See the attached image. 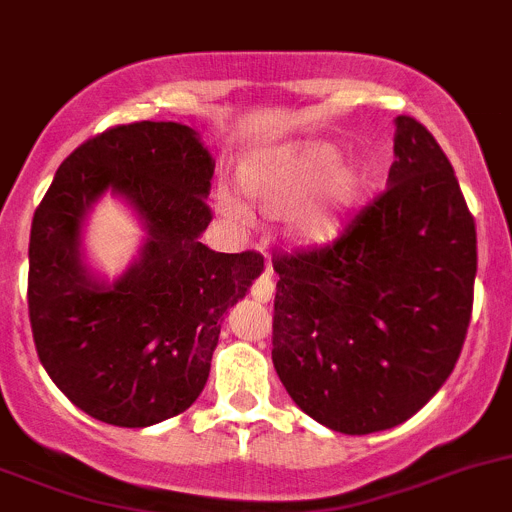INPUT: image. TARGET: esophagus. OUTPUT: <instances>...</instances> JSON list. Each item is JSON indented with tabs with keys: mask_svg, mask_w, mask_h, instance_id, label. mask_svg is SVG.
Segmentation results:
<instances>
[{
	"mask_svg": "<svg viewBox=\"0 0 512 512\" xmlns=\"http://www.w3.org/2000/svg\"><path fill=\"white\" fill-rule=\"evenodd\" d=\"M250 293L257 303H270L272 295H275V283H272L270 275H260V278L255 280V285H252Z\"/></svg>",
	"mask_w": 512,
	"mask_h": 512,
	"instance_id": "esophagus-1",
	"label": "esophagus"
}]
</instances>
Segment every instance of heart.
<instances>
[{
  "mask_svg": "<svg viewBox=\"0 0 512 512\" xmlns=\"http://www.w3.org/2000/svg\"><path fill=\"white\" fill-rule=\"evenodd\" d=\"M237 176L250 202L270 217H283L300 207L290 232L300 245L310 247L331 245L371 186L369 164L361 159L341 161V148L331 141L262 148L242 161ZM217 207L237 222L247 219L245 204L229 197L227 191L217 194Z\"/></svg>",
  "mask_w": 512,
  "mask_h": 512,
  "instance_id": "1",
  "label": "heart"
}]
</instances>
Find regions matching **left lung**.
<instances>
[{
	"label": "left lung",
	"mask_w": 512,
	"mask_h": 512,
	"mask_svg": "<svg viewBox=\"0 0 512 512\" xmlns=\"http://www.w3.org/2000/svg\"><path fill=\"white\" fill-rule=\"evenodd\" d=\"M386 191L333 245L272 260V364L323 427L407 422L455 369L472 315L475 219L432 133L396 118Z\"/></svg>",
	"instance_id": "obj_1"
}]
</instances>
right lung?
<instances>
[{
  "label": "right lung",
  "instance_id": "obj_1",
  "mask_svg": "<svg viewBox=\"0 0 512 512\" xmlns=\"http://www.w3.org/2000/svg\"><path fill=\"white\" fill-rule=\"evenodd\" d=\"M214 161L194 128L141 121L88 138L62 161L30 232L32 338L57 389L93 419L151 427L197 401L227 310L265 267L257 252L199 242ZM111 190L147 229L108 284L84 265L82 224Z\"/></svg>",
  "mask_w": 512,
  "mask_h": 512
}]
</instances>
